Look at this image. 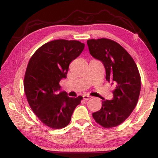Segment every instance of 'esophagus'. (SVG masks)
<instances>
[{
    "label": "esophagus",
    "mask_w": 158,
    "mask_h": 158,
    "mask_svg": "<svg viewBox=\"0 0 158 158\" xmlns=\"http://www.w3.org/2000/svg\"><path fill=\"white\" fill-rule=\"evenodd\" d=\"M82 97H83V99L85 100V101H88V100H89L92 98V97L91 96H89V95H83V96H82Z\"/></svg>",
    "instance_id": "obj_1"
}]
</instances>
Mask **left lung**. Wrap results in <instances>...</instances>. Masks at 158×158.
Listing matches in <instances>:
<instances>
[{
	"label": "left lung",
	"instance_id": "left-lung-1",
	"mask_svg": "<svg viewBox=\"0 0 158 158\" xmlns=\"http://www.w3.org/2000/svg\"><path fill=\"white\" fill-rule=\"evenodd\" d=\"M87 43L90 55L104 66L106 81L115 87L113 99L103 100L101 109L92 116L103 127H114L136 107L141 91L140 74L132 57L120 44L107 38L88 40Z\"/></svg>",
	"mask_w": 158,
	"mask_h": 158
}]
</instances>
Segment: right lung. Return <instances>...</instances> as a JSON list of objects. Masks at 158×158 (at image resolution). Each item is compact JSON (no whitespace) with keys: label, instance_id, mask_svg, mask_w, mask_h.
<instances>
[{"label":"right lung","instance_id":"1","mask_svg":"<svg viewBox=\"0 0 158 158\" xmlns=\"http://www.w3.org/2000/svg\"><path fill=\"white\" fill-rule=\"evenodd\" d=\"M85 48L77 40H55L35 51L26 70L24 88L30 107L45 125L61 129L69 125L75 108L82 97L67 96L59 82L66 78L69 64Z\"/></svg>","mask_w":158,"mask_h":158}]
</instances>
